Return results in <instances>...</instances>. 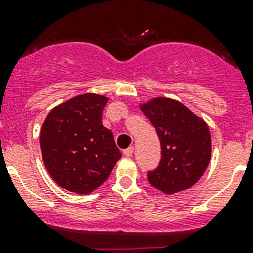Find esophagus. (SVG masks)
I'll use <instances>...</instances> for the list:
<instances>
[{"instance_id": "1", "label": "esophagus", "mask_w": 253, "mask_h": 253, "mask_svg": "<svg viewBox=\"0 0 253 253\" xmlns=\"http://www.w3.org/2000/svg\"><path fill=\"white\" fill-rule=\"evenodd\" d=\"M123 153H124L125 157H131V156H133V153H134V148H133V147H129V148L125 149Z\"/></svg>"}]
</instances>
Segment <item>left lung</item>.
<instances>
[{
  "label": "left lung",
  "mask_w": 253,
  "mask_h": 253,
  "mask_svg": "<svg viewBox=\"0 0 253 253\" xmlns=\"http://www.w3.org/2000/svg\"><path fill=\"white\" fill-rule=\"evenodd\" d=\"M140 109L161 143L160 163L147 173L149 184L167 195L190 189L200 180L211 156L207 123L184 104L166 97H156Z\"/></svg>",
  "instance_id": "1"
}]
</instances>
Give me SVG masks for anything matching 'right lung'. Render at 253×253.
Masks as SVG:
<instances>
[{
    "mask_svg": "<svg viewBox=\"0 0 253 253\" xmlns=\"http://www.w3.org/2000/svg\"><path fill=\"white\" fill-rule=\"evenodd\" d=\"M107 97L84 93L55 106L40 131L44 165L60 187L90 194L110 175L122 153L102 125Z\"/></svg>",
    "mask_w": 253,
    "mask_h": 253,
    "instance_id": "obj_1",
    "label": "right lung"
}]
</instances>
